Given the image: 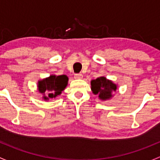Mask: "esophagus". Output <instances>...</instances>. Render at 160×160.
Masks as SVG:
<instances>
[{
  "instance_id": "34e87169",
  "label": "esophagus",
  "mask_w": 160,
  "mask_h": 160,
  "mask_svg": "<svg viewBox=\"0 0 160 160\" xmlns=\"http://www.w3.org/2000/svg\"><path fill=\"white\" fill-rule=\"evenodd\" d=\"M74 77H75V79H82V78H83V75H82V74H75Z\"/></svg>"
}]
</instances>
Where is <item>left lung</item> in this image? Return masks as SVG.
<instances>
[{
  "label": "left lung",
  "mask_w": 160,
  "mask_h": 160,
  "mask_svg": "<svg viewBox=\"0 0 160 160\" xmlns=\"http://www.w3.org/2000/svg\"><path fill=\"white\" fill-rule=\"evenodd\" d=\"M117 88L116 84L112 80L108 79L105 76H101L96 79L91 81V89L92 93L98 95V98L102 101L111 99L113 97V92H116Z\"/></svg>",
  "instance_id": "obj_1"
}]
</instances>
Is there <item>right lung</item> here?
Instances as JSON below:
<instances>
[{"label": "right lung", "instance_id": "right-lung-1", "mask_svg": "<svg viewBox=\"0 0 160 160\" xmlns=\"http://www.w3.org/2000/svg\"><path fill=\"white\" fill-rule=\"evenodd\" d=\"M68 82L67 75H51L38 82V91L42 94V98L44 101H48L50 98H55L60 95L68 85Z\"/></svg>", "mask_w": 160, "mask_h": 160}]
</instances>
